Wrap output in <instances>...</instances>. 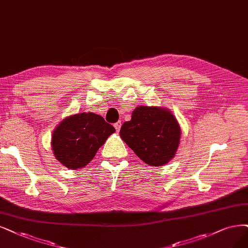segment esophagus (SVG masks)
<instances>
[{
    "label": "esophagus",
    "mask_w": 248,
    "mask_h": 248,
    "mask_svg": "<svg viewBox=\"0 0 248 248\" xmlns=\"http://www.w3.org/2000/svg\"><path fill=\"white\" fill-rule=\"evenodd\" d=\"M114 127H115L116 132H119V130H121V127H122V122L115 123V124H114Z\"/></svg>",
    "instance_id": "esophagus-1"
}]
</instances>
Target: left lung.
Instances as JSON below:
<instances>
[{
  "label": "left lung",
  "instance_id": "obj_1",
  "mask_svg": "<svg viewBox=\"0 0 248 248\" xmlns=\"http://www.w3.org/2000/svg\"><path fill=\"white\" fill-rule=\"evenodd\" d=\"M119 136L145 163L161 167L176 156L181 127L168 108L138 106L131 121L122 125Z\"/></svg>",
  "mask_w": 248,
  "mask_h": 248
}]
</instances>
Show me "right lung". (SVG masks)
I'll list each match as a JSON object with an SVG mask.
<instances>
[{
  "label": "right lung",
  "instance_id": "right-lung-1",
  "mask_svg": "<svg viewBox=\"0 0 248 248\" xmlns=\"http://www.w3.org/2000/svg\"><path fill=\"white\" fill-rule=\"evenodd\" d=\"M114 132L111 124L93 112L67 116L55 127L52 134L54 156L69 170L84 168Z\"/></svg>",
  "mask_w": 248,
  "mask_h": 248
}]
</instances>
